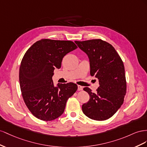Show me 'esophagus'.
<instances>
[{
    "label": "esophagus",
    "instance_id": "1",
    "mask_svg": "<svg viewBox=\"0 0 147 147\" xmlns=\"http://www.w3.org/2000/svg\"><path fill=\"white\" fill-rule=\"evenodd\" d=\"M83 89V87L82 86H78V90L79 91L80 90H82Z\"/></svg>",
    "mask_w": 147,
    "mask_h": 147
}]
</instances>
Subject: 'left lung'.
I'll return each mask as SVG.
<instances>
[{
	"instance_id": "obj_1",
	"label": "left lung",
	"mask_w": 147,
	"mask_h": 147,
	"mask_svg": "<svg viewBox=\"0 0 147 147\" xmlns=\"http://www.w3.org/2000/svg\"><path fill=\"white\" fill-rule=\"evenodd\" d=\"M75 43L89 57L90 75L98 79L100 84L96 93L92 92L89 87L84 88L90 99L82 105V111L92 119H108L122 105L126 94L123 62L115 48L101 39Z\"/></svg>"
}]
</instances>
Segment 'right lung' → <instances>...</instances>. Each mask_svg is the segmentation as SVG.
Masks as SVG:
<instances>
[{
  "instance_id": "add662e5",
  "label": "right lung",
  "mask_w": 147,
  "mask_h": 147,
  "mask_svg": "<svg viewBox=\"0 0 147 147\" xmlns=\"http://www.w3.org/2000/svg\"><path fill=\"white\" fill-rule=\"evenodd\" d=\"M77 48L72 41L45 39L25 53L20 67V89L26 107L37 118L48 121L58 118L77 90L73 82L55 86L52 80L53 71L61 68L63 58Z\"/></svg>"
}]
</instances>
